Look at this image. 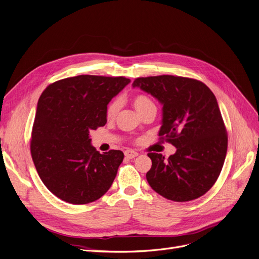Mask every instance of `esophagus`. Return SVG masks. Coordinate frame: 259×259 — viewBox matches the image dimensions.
<instances>
[{
  "instance_id": "34e87169",
  "label": "esophagus",
  "mask_w": 259,
  "mask_h": 259,
  "mask_svg": "<svg viewBox=\"0 0 259 259\" xmlns=\"http://www.w3.org/2000/svg\"><path fill=\"white\" fill-rule=\"evenodd\" d=\"M124 155H125V157H127V158H130V159H133V158L138 156V153L133 151V150H127V151L124 152Z\"/></svg>"
}]
</instances>
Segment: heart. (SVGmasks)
Listing matches in <instances>:
<instances>
[{"instance_id":"obj_1","label":"heart","mask_w":259,"mask_h":259,"mask_svg":"<svg viewBox=\"0 0 259 259\" xmlns=\"http://www.w3.org/2000/svg\"><path fill=\"white\" fill-rule=\"evenodd\" d=\"M133 105L134 107L136 108L137 112L139 114H142L145 109H147L151 106H155L153 101L150 99L149 97H146L144 95H137L135 96L133 98ZM119 107H120V101L118 99L114 100L109 103V105L107 106V109H106V116L108 119H112L114 118L118 110H119Z\"/></svg>"}]
</instances>
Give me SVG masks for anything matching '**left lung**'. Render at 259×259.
Returning a JSON list of instances; mask_svg holds the SVG:
<instances>
[{"label": "left lung", "mask_w": 259, "mask_h": 259, "mask_svg": "<svg viewBox=\"0 0 259 259\" xmlns=\"http://www.w3.org/2000/svg\"><path fill=\"white\" fill-rule=\"evenodd\" d=\"M133 88L162 105L159 136L176 147L166 160L149 153L146 180L159 195L183 202L204 195L216 182L228 150V137L216 97L198 80L175 76L138 78Z\"/></svg>", "instance_id": "8db88e82"}]
</instances>
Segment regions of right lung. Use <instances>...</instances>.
<instances>
[{"label": "right lung", "mask_w": 259, "mask_h": 259, "mask_svg": "<svg viewBox=\"0 0 259 259\" xmlns=\"http://www.w3.org/2000/svg\"><path fill=\"white\" fill-rule=\"evenodd\" d=\"M131 82L124 77L81 75L51 84L42 93L30 152L45 187L58 198L86 204L112 186L124 155L100 154L90 132L106 123L107 104Z\"/></svg>", "instance_id": "1"}]
</instances>
